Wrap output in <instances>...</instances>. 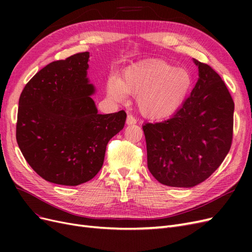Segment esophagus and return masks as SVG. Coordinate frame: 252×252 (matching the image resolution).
Here are the masks:
<instances>
[{"mask_svg": "<svg viewBox=\"0 0 252 252\" xmlns=\"http://www.w3.org/2000/svg\"><path fill=\"white\" fill-rule=\"evenodd\" d=\"M126 123H127V125H133V124L136 123V120L132 116H130V114H128L127 120H126Z\"/></svg>", "mask_w": 252, "mask_h": 252, "instance_id": "obj_1", "label": "esophagus"}]
</instances>
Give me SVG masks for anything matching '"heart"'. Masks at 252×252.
<instances>
[{
  "mask_svg": "<svg viewBox=\"0 0 252 252\" xmlns=\"http://www.w3.org/2000/svg\"><path fill=\"white\" fill-rule=\"evenodd\" d=\"M191 86L190 74L163 60H144L124 70L121 78L110 79L108 95L121 101L124 94L136 96V105L145 118H168L184 102Z\"/></svg>",
  "mask_w": 252,
  "mask_h": 252,
  "instance_id": "1",
  "label": "heart"
}]
</instances>
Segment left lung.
Wrapping results in <instances>:
<instances>
[{
	"label": "left lung",
	"instance_id": "obj_1",
	"mask_svg": "<svg viewBox=\"0 0 252 252\" xmlns=\"http://www.w3.org/2000/svg\"><path fill=\"white\" fill-rule=\"evenodd\" d=\"M199 80L173 116L146 123L147 165L163 185L193 187L222 164L232 144L234 103L222 78L193 60Z\"/></svg>",
	"mask_w": 252,
	"mask_h": 252
}]
</instances>
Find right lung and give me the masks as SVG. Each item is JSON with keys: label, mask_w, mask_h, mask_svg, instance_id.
<instances>
[{"label": "right lung", "mask_w": 252, "mask_h": 252, "mask_svg": "<svg viewBox=\"0 0 252 252\" xmlns=\"http://www.w3.org/2000/svg\"><path fill=\"white\" fill-rule=\"evenodd\" d=\"M88 59L86 51L46 65L20 95L18 145L30 167L55 184L77 186L94 178L126 121L124 110L97 113Z\"/></svg>", "instance_id": "right-lung-1"}]
</instances>
